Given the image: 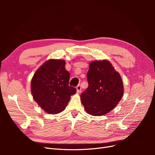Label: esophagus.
<instances>
[{
	"mask_svg": "<svg viewBox=\"0 0 155 155\" xmlns=\"http://www.w3.org/2000/svg\"><path fill=\"white\" fill-rule=\"evenodd\" d=\"M81 87L80 85H78L76 87L77 93H80V92H81Z\"/></svg>",
	"mask_w": 155,
	"mask_h": 155,
	"instance_id": "esophagus-1",
	"label": "esophagus"
}]
</instances>
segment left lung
Returning a JSON list of instances; mask_svg holds the SVG:
<instances>
[{"label":"left lung","instance_id":"8db88e82","mask_svg":"<svg viewBox=\"0 0 155 155\" xmlns=\"http://www.w3.org/2000/svg\"><path fill=\"white\" fill-rule=\"evenodd\" d=\"M88 87L80 97L85 111L92 116H103L116 107L124 92L120 74L108 60L90 63L87 72Z\"/></svg>","mask_w":155,"mask_h":155}]
</instances>
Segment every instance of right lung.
Instances as JSON below:
<instances>
[{
  "label": "right lung",
  "instance_id": "add662e5",
  "mask_svg": "<svg viewBox=\"0 0 155 155\" xmlns=\"http://www.w3.org/2000/svg\"><path fill=\"white\" fill-rule=\"evenodd\" d=\"M63 59H50L36 70L31 81L34 101L46 113L63 111L76 89L68 85L70 74Z\"/></svg>",
  "mask_w": 155,
  "mask_h": 155
}]
</instances>
